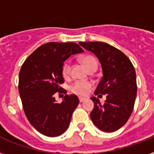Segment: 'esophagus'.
Instances as JSON below:
<instances>
[{
	"label": "esophagus",
	"mask_w": 154,
	"mask_h": 154,
	"mask_svg": "<svg viewBox=\"0 0 154 154\" xmlns=\"http://www.w3.org/2000/svg\"><path fill=\"white\" fill-rule=\"evenodd\" d=\"M85 101V98H83V97H79V101L81 103L83 102V101Z\"/></svg>",
	"instance_id": "esophagus-1"
}]
</instances>
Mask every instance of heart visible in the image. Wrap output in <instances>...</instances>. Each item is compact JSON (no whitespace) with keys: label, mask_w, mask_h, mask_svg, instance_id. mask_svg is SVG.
<instances>
[{"label":"heart","mask_w":154,"mask_h":154,"mask_svg":"<svg viewBox=\"0 0 154 154\" xmlns=\"http://www.w3.org/2000/svg\"><path fill=\"white\" fill-rule=\"evenodd\" d=\"M82 63L89 71L97 70L98 67V61L95 57L92 55H86L82 58ZM71 72V65L69 61H66L62 67V75L65 78L69 77ZM92 88V83L89 82L77 81L73 82L69 87V91L78 96H85L88 94Z\"/></svg>","instance_id":"b5f03b06"}]
</instances>
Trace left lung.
Returning <instances> with one entry per match:
<instances>
[{"label": "left lung", "instance_id": "left-lung-1", "mask_svg": "<svg viewBox=\"0 0 154 154\" xmlns=\"http://www.w3.org/2000/svg\"><path fill=\"white\" fill-rule=\"evenodd\" d=\"M100 60L103 76L95 95L106 94L101 104L96 97H91L94 109L90 113L94 124L104 132L119 129L129 120L136 99V72L132 62L125 53L105 42H79Z\"/></svg>", "mask_w": 154, "mask_h": 154}]
</instances>
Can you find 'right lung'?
Segmentation results:
<instances>
[{
    "mask_svg": "<svg viewBox=\"0 0 154 154\" xmlns=\"http://www.w3.org/2000/svg\"><path fill=\"white\" fill-rule=\"evenodd\" d=\"M84 50L74 42H49L38 47L23 63L19 72L18 90L24 112L37 131L48 137H57L66 131L79 100L66 94L62 67L70 56ZM65 93L61 103L54 94Z\"/></svg>",
    "mask_w": 154,
    "mask_h": 154,
    "instance_id": "obj_1",
    "label": "right lung"
}]
</instances>
